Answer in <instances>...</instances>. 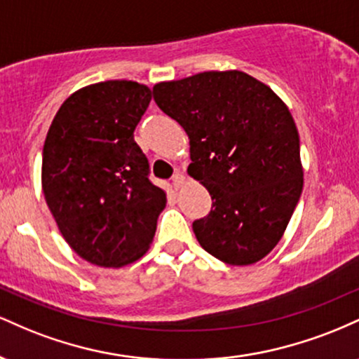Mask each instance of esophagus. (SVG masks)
<instances>
[{
	"mask_svg": "<svg viewBox=\"0 0 359 359\" xmlns=\"http://www.w3.org/2000/svg\"><path fill=\"white\" fill-rule=\"evenodd\" d=\"M184 182H185V177L182 174H174V175H172V185H174L175 189L182 187Z\"/></svg>",
	"mask_w": 359,
	"mask_h": 359,
	"instance_id": "esophagus-1",
	"label": "esophagus"
}]
</instances>
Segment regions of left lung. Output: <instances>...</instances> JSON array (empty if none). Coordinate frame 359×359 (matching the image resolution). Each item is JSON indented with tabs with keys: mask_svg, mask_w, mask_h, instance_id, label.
Here are the masks:
<instances>
[{
	"mask_svg": "<svg viewBox=\"0 0 359 359\" xmlns=\"http://www.w3.org/2000/svg\"><path fill=\"white\" fill-rule=\"evenodd\" d=\"M154 100L189 135V174L211 194V212L192 222L197 241L229 265L265 258L302 194L290 111L269 86L240 71L160 82Z\"/></svg>",
	"mask_w": 359,
	"mask_h": 359,
	"instance_id": "obj_1",
	"label": "left lung"
}]
</instances>
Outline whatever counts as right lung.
I'll use <instances>...</instances> for the list:
<instances>
[{
	"instance_id": "add662e5",
	"label": "right lung",
	"mask_w": 359,
	"mask_h": 359,
	"mask_svg": "<svg viewBox=\"0 0 359 359\" xmlns=\"http://www.w3.org/2000/svg\"><path fill=\"white\" fill-rule=\"evenodd\" d=\"M150 101L133 81L90 84L64 101L45 138V201L69 246L97 266L142 257L165 208L133 137Z\"/></svg>"
}]
</instances>
